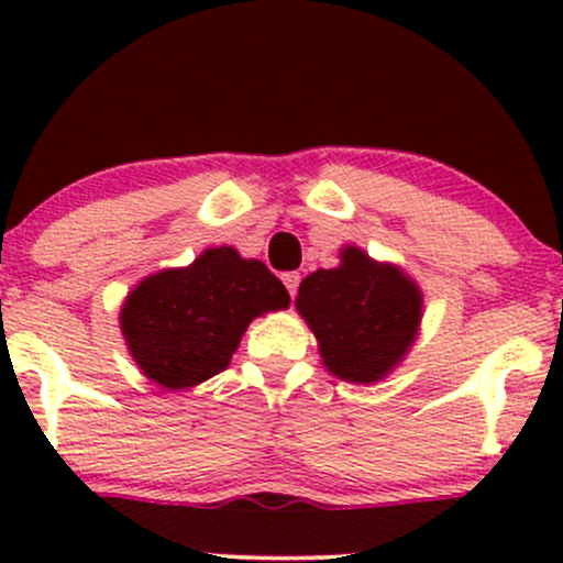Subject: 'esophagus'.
Wrapping results in <instances>:
<instances>
[{"mask_svg": "<svg viewBox=\"0 0 563 563\" xmlns=\"http://www.w3.org/2000/svg\"><path fill=\"white\" fill-rule=\"evenodd\" d=\"M299 283H301V275L299 273H286V275H283V286L288 288L290 296H296V290H299Z\"/></svg>", "mask_w": 563, "mask_h": 563, "instance_id": "34e87169", "label": "esophagus"}]
</instances>
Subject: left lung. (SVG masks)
<instances>
[{
    "instance_id": "1",
    "label": "left lung",
    "mask_w": 563,
    "mask_h": 563,
    "mask_svg": "<svg viewBox=\"0 0 563 563\" xmlns=\"http://www.w3.org/2000/svg\"><path fill=\"white\" fill-rule=\"evenodd\" d=\"M296 309L333 376L373 384L389 376L416 341L423 296L397 264L373 262L357 245H344L339 267L303 277Z\"/></svg>"
}]
</instances>
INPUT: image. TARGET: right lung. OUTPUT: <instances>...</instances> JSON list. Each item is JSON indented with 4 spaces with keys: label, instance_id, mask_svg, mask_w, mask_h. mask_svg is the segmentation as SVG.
<instances>
[{
    "label": "right lung",
    "instance_id": "obj_1",
    "mask_svg": "<svg viewBox=\"0 0 563 563\" xmlns=\"http://www.w3.org/2000/svg\"><path fill=\"white\" fill-rule=\"evenodd\" d=\"M286 286L230 245L140 283L121 307L129 354L153 384L190 389L230 365L249 322L286 309Z\"/></svg>",
    "mask_w": 563,
    "mask_h": 563
}]
</instances>
